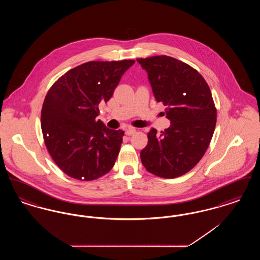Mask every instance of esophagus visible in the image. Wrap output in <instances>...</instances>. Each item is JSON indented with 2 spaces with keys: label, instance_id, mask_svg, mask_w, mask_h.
<instances>
[{
  "label": "esophagus",
  "instance_id": "34e87169",
  "mask_svg": "<svg viewBox=\"0 0 260 260\" xmlns=\"http://www.w3.org/2000/svg\"><path fill=\"white\" fill-rule=\"evenodd\" d=\"M135 133H136V128H134V127H129L125 131V135L128 136H133Z\"/></svg>",
  "mask_w": 260,
  "mask_h": 260
}]
</instances>
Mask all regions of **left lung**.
<instances>
[{
    "label": "left lung",
    "instance_id": "obj_1",
    "mask_svg": "<svg viewBox=\"0 0 260 260\" xmlns=\"http://www.w3.org/2000/svg\"><path fill=\"white\" fill-rule=\"evenodd\" d=\"M147 72L157 102L166 106L169 128L157 135L151 128L141 150L149 173L175 178L191 171L210 145L216 124V109L210 87L197 70L171 56L138 58Z\"/></svg>",
    "mask_w": 260,
    "mask_h": 260
}]
</instances>
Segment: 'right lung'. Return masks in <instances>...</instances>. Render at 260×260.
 Masks as SVG:
<instances>
[{
    "label": "right lung",
    "mask_w": 260,
    "mask_h": 260,
    "mask_svg": "<svg viewBox=\"0 0 260 260\" xmlns=\"http://www.w3.org/2000/svg\"><path fill=\"white\" fill-rule=\"evenodd\" d=\"M135 60L89 61L60 77L44 100L41 125L52 160L70 177L88 181L108 173L123 142L122 129L96 120Z\"/></svg>",
    "instance_id": "obj_1"
}]
</instances>
